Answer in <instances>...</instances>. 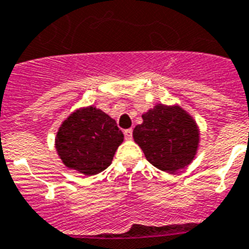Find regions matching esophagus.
Segmentation results:
<instances>
[{"label":"esophagus","instance_id":"obj_1","mask_svg":"<svg viewBox=\"0 0 249 249\" xmlns=\"http://www.w3.org/2000/svg\"><path fill=\"white\" fill-rule=\"evenodd\" d=\"M124 139L126 140H131L132 139V129L128 128V129H124Z\"/></svg>","mask_w":249,"mask_h":249}]
</instances>
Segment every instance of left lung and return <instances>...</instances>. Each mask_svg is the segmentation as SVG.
<instances>
[{
    "instance_id": "1",
    "label": "left lung",
    "mask_w": 249,
    "mask_h": 249,
    "mask_svg": "<svg viewBox=\"0 0 249 249\" xmlns=\"http://www.w3.org/2000/svg\"><path fill=\"white\" fill-rule=\"evenodd\" d=\"M142 120L133 129V139L149 163L173 173L192 161L200 133L188 113L179 107L158 104L142 114Z\"/></svg>"
}]
</instances>
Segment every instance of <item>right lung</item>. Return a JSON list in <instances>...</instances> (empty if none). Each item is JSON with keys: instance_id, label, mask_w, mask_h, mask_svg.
Returning <instances> with one entry per match:
<instances>
[{"instance_id": "obj_1", "label": "right lung", "mask_w": 249, "mask_h": 249, "mask_svg": "<svg viewBox=\"0 0 249 249\" xmlns=\"http://www.w3.org/2000/svg\"><path fill=\"white\" fill-rule=\"evenodd\" d=\"M123 133L108 114L88 107L76 110L62 123L55 137V149L63 164L85 176L107 169Z\"/></svg>"}]
</instances>
